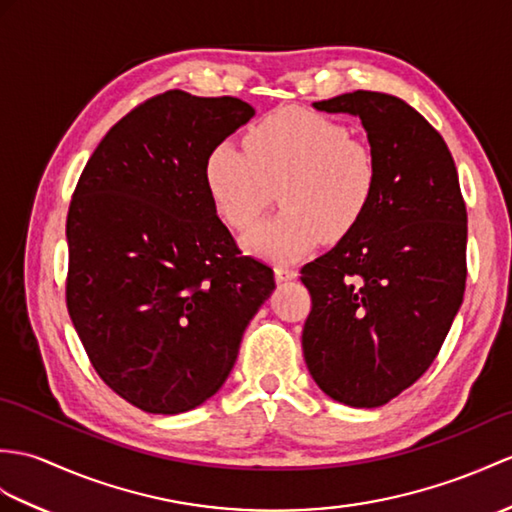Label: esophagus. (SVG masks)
<instances>
[{
  "mask_svg": "<svg viewBox=\"0 0 512 512\" xmlns=\"http://www.w3.org/2000/svg\"><path fill=\"white\" fill-rule=\"evenodd\" d=\"M296 275H299V270H296V268L283 266V264L275 266V277H277V281H292V279H296Z\"/></svg>",
  "mask_w": 512,
  "mask_h": 512,
  "instance_id": "obj_1",
  "label": "esophagus"
}]
</instances>
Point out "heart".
<instances>
[{
    "label": "heart",
    "mask_w": 512,
    "mask_h": 512,
    "mask_svg": "<svg viewBox=\"0 0 512 512\" xmlns=\"http://www.w3.org/2000/svg\"><path fill=\"white\" fill-rule=\"evenodd\" d=\"M202 176L213 209L235 231L253 227L277 187L281 209L244 246L261 259L294 261L358 229L377 194L379 161L342 122L283 109L246 130L244 150L231 141L213 148Z\"/></svg>",
    "instance_id": "heart-1"
}]
</instances>
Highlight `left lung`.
Returning <instances> with one entry per match:
<instances>
[{"label":"left lung","instance_id":"obj_1","mask_svg":"<svg viewBox=\"0 0 512 512\" xmlns=\"http://www.w3.org/2000/svg\"><path fill=\"white\" fill-rule=\"evenodd\" d=\"M314 109L360 117L379 183L358 229L301 268L312 296L303 355L325 395L377 408L430 368L454 323L467 281V207L445 139L410 104L353 91Z\"/></svg>","mask_w":512,"mask_h":512}]
</instances>
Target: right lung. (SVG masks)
Masks as SVG:
<instances>
[{"instance_id": "right-lung-1", "label": "right lung", "mask_w": 512, "mask_h": 512, "mask_svg": "<svg viewBox=\"0 0 512 512\" xmlns=\"http://www.w3.org/2000/svg\"><path fill=\"white\" fill-rule=\"evenodd\" d=\"M253 115L231 95H154L104 135L71 196V323L102 382L144 412H187L216 395L275 290L202 176L207 154Z\"/></svg>"}]
</instances>
